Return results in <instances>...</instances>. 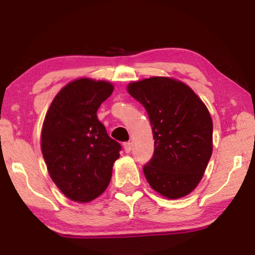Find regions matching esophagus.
<instances>
[{
  "mask_svg": "<svg viewBox=\"0 0 255 255\" xmlns=\"http://www.w3.org/2000/svg\"><path fill=\"white\" fill-rule=\"evenodd\" d=\"M124 151L127 152V153H130L131 152V149H132V144L130 141L128 142H124Z\"/></svg>",
  "mask_w": 255,
  "mask_h": 255,
  "instance_id": "1",
  "label": "esophagus"
}]
</instances>
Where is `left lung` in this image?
I'll use <instances>...</instances> for the list:
<instances>
[{"label":"left lung","instance_id":"8db88e82","mask_svg":"<svg viewBox=\"0 0 255 255\" xmlns=\"http://www.w3.org/2000/svg\"><path fill=\"white\" fill-rule=\"evenodd\" d=\"M128 92L146 109L154 153L142 167L153 189L170 200L191 193L212 153V120L205 104L183 82L154 76L132 82Z\"/></svg>","mask_w":255,"mask_h":255}]
</instances>
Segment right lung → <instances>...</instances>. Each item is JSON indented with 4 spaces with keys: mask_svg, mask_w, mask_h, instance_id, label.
I'll list each match as a JSON object with an SVG mask.
<instances>
[{
    "mask_svg": "<svg viewBox=\"0 0 255 255\" xmlns=\"http://www.w3.org/2000/svg\"><path fill=\"white\" fill-rule=\"evenodd\" d=\"M114 92L107 81L78 79L52 101L41 128V152L51 179L69 200L99 197L113 175L122 146L107 133L97 110Z\"/></svg>",
    "mask_w": 255,
    "mask_h": 255,
    "instance_id": "obj_1",
    "label": "right lung"
}]
</instances>
